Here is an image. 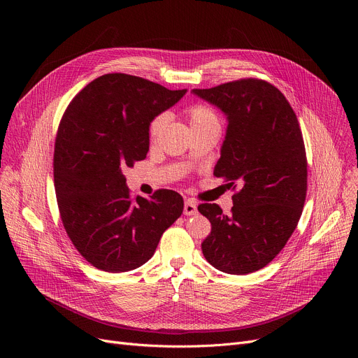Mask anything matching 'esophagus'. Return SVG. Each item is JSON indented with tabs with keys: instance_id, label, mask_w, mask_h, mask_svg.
Here are the masks:
<instances>
[{
	"instance_id": "obj_1",
	"label": "esophagus",
	"mask_w": 358,
	"mask_h": 358,
	"mask_svg": "<svg viewBox=\"0 0 358 358\" xmlns=\"http://www.w3.org/2000/svg\"><path fill=\"white\" fill-rule=\"evenodd\" d=\"M184 215L189 217V215H195L196 214V203L191 199H185L184 202Z\"/></svg>"
}]
</instances>
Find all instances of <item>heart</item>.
Returning a JSON list of instances; mask_svg holds the SVG:
<instances>
[{
    "label": "heart",
    "instance_id": "1",
    "mask_svg": "<svg viewBox=\"0 0 358 358\" xmlns=\"http://www.w3.org/2000/svg\"><path fill=\"white\" fill-rule=\"evenodd\" d=\"M187 115L189 119V124L192 130L207 129V127H220V119L213 108L207 105L195 103L187 109ZM166 123V115H157L152 117L148 123V138L152 141L156 140L159 133L162 131Z\"/></svg>",
    "mask_w": 358,
    "mask_h": 358
}]
</instances>
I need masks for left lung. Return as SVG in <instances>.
<instances>
[{
    "mask_svg": "<svg viewBox=\"0 0 358 358\" xmlns=\"http://www.w3.org/2000/svg\"><path fill=\"white\" fill-rule=\"evenodd\" d=\"M228 116L227 137L214 176L232 189L225 215L218 203H199L211 222L201 243L218 271L246 275L265 268L285 248L300 220L308 191L301 130L283 93L266 80L245 78L194 89Z\"/></svg>",
    "mask_w": 358,
    "mask_h": 358,
    "instance_id": "left-lung-1",
    "label": "left lung"
}]
</instances>
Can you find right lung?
<instances>
[{"mask_svg":"<svg viewBox=\"0 0 358 358\" xmlns=\"http://www.w3.org/2000/svg\"><path fill=\"white\" fill-rule=\"evenodd\" d=\"M185 92L108 73L68 105L55 140V192L64 228L92 266L113 273L141 266L182 214V196L173 189L131 196L123 169L145 159L150 120Z\"/></svg>","mask_w":358,"mask_h":358,"instance_id":"add662e5","label":"right lung"}]
</instances>
